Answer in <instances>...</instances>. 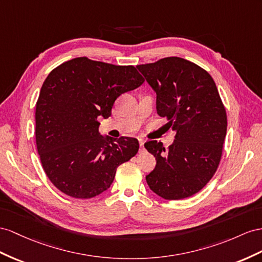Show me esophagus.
Here are the masks:
<instances>
[{"label":"esophagus","mask_w":262,"mask_h":262,"mask_svg":"<svg viewBox=\"0 0 262 262\" xmlns=\"http://www.w3.org/2000/svg\"><path fill=\"white\" fill-rule=\"evenodd\" d=\"M138 142H139V146H140V149H139V152H142L144 150V143L145 140L143 138H138Z\"/></svg>","instance_id":"esophagus-1"}]
</instances>
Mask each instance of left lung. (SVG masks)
Here are the masks:
<instances>
[{"label":"left lung","mask_w":262,"mask_h":262,"mask_svg":"<svg viewBox=\"0 0 262 262\" xmlns=\"http://www.w3.org/2000/svg\"><path fill=\"white\" fill-rule=\"evenodd\" d=\"M156 93V110L173 143L149 140L145 148L156 158L146 176L149 188L164 199L195 195L216 172L227 133V115L217 86L209 73L180 57H165L136 66Z\"/></svg>","instance_id":"8db88e82"}]
</instances>
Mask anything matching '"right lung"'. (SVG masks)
Masks as SVG:
<instances>
[{
    "label": "right lung",
    "mask_w": 262,
    "mask_h": 262,
    "mask_svg": "<svg viewBox=\"0 0 262 262\" xmlns=\"http://www.w3.org/2000/svg\"><path fill=\"white\" fill-rule=\"evenodd\" d=\"M145 82L136 67L76 57L53 70L36 102V147L46 176L65 195L89 199L104 192L117 167L134 157L136 138L98 132L118 96Z\"/></svg>",
    "instance_id": "obj_1"
}]
</instances>
